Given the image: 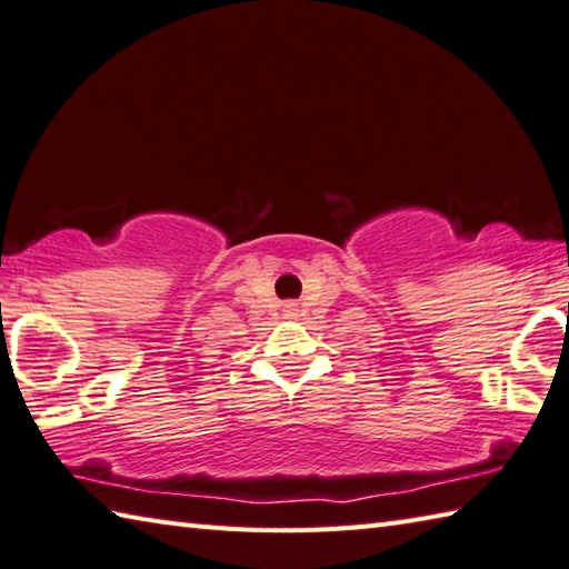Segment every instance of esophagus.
Here are the masks:
<instances>
[{
  "label": "esophagus",
  "instance_id": "34e87169",
  "mask_svg": "<svg viewBox=\"0 0 569 569\" xmlns=\"http://www.w3.org/2000/svg\"><path fill=\"white\" fill-rule=\"evenodd\" d=\"M282 311H284L287 319H297L299 317V307L295 305V301H287V305L282 307Z\"/></svg>",
  "mask_w": 569,
  "mask_h": 569
}]
</instances>
